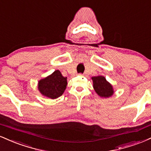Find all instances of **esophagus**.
<instances>
[{
	"label": "esophagus",
	"instance_id": "obj_1",
	"mask_svg": "<svg viewBox=\"0 0 151 151\" xmlns=\"http://www.w3.org/2000/svg\"><path fill=\"white\" fill-rule=\"evenodd\" d=\"M79 75H84H84H85V74H79Z\"/></svg>",
	"mask_w": 151,
	"mask_h": 151
}]
</instances>
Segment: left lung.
<instances>
[{
  "label": "left lung",
  "instance_id": "8db88e82",
  "mask_svg": "<svg viewBox=\"0 0 151 151\" xmlns=\"http://www.w3.org/2000/svg\"><path fill=\"white\" fill-rule=\"evenodd\" d=\"M93 87L95 92L101 98H109L113 96L114 90L113 86L106 79L104 76L92 77Z\"/></svg>",
  "mask_w": 151,
  "mask_h": 151
}]
</instances>
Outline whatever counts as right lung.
Instances as JSON below:
<instances>
[{"label": "right lung", "mask_w": 151, "mask_h": 151, "mask_svg": "<svg viewBox=\"0 0 151 151\" xmlns=\"http://www.w3.org/2000/svg\"><path fill=\"white\" fill-rule=\"evenodd\" d=\"M67 85V77L62 76L60 70L41 79L37 84V89L42 96L55 99L63 94Z\"/></svg>", "instance_id": "add662e5"}]
</instances>
